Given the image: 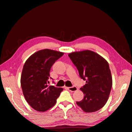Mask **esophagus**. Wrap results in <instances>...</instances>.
<instances>
[{
  "label": "esophagus",
  "instance_id": "34e87169",
  "mask_svg": "<svg viewBox=\"0 0 132 132\" xmlns=\"http://www.w3.org/2000/svg\"><path fill=\"white\" fill-rule=\"evenodd\" d=\"M66 88L68 89L69 91L71 92H74L75 91L78 90V88L76 86H73V87H66Z\"/></svg>",
  "mask_w": 132,
  "mask_h": 132
}]
</instances>
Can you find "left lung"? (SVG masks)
<instances>
[{"mask_svg": "<svg viewBox=\"0 0 132 132\" xmlns=\"http://www.w3.org/2000/svg\"><path fill=\"white\" fill-rule=\"evenodd\" d=\"M69 57L78 70L79 76L86 84L80 90L84 97L77 102L85 112H94L101 109L108 100L112 86L109 65L101 55L89 50L75 52Z\"/></svg>", "mask_w": 132, "mask_h": 132, "instance_id": "8db88e82", "label": "left lung"}]
</instances>
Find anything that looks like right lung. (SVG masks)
Here are the masks:
<instances>
[{
	"label": "right lung",
	"mask_w": 132,
	"mask_h": 132,
	"mask_svg": "<svg viewBox=\"0 0 132 132\" xmlns=\"http://www.w3.org/2000/svg\"><path fill=\"white\" fill-rule=\"evenodd\" d=\"M63 53L48 49L40 50L27 59L23 67L21 86L27 103L35 110L44 112L52 107L63 90L49 85L50 72ZM53 83L54 82L53 81Z\"/></svg>",
	"instance_id": "right-lung-1"
}]
</instances>
